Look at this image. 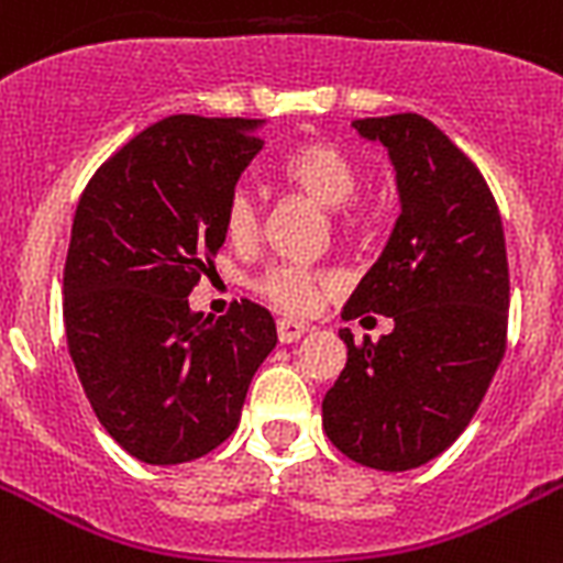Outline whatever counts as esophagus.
<instances>
[{
    "mask_svg": "<svg viewBox=\"0 0 563 563\" xmlns=\"http://www.w3.org/2000/svg\"><path fill=\"white\" fill-rule=\"evenodd\" d=\"M309 332V323L297 321V318H277V335L283 344H295Z\"/></svg>",
    "mask_w": 563,
    "mask_h": 563,
    "instance_id": "34e87169",
    "label": "esophagus"
}]
</instances>
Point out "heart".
<instances>
[{"label": "heart", "instance_id": "heart-1", "mask_svg": "<svg viewBox=\"0 0 563 563\" xmlns=\"http://www.w3.org/2000/svg\"><path fill=\"white\" fill-rule=\"evenodd\" d=\"M280 176L327 210H338L341 228L353 225V219L346 217L344 208L358 194L361 176L355 164L341 150L323 144V141L303 144L283 158ZM222 222H225V234L234 242H251L257 236L260 205L249 187L231 190ZM323 289H329V280L323 274H312L295 266H274L257 280L260 295L268 297L280 309H289V312H312L314 306L321 303Z\"/></svg>", "mask_w": 563, "mask_h": 563}]
</instances>
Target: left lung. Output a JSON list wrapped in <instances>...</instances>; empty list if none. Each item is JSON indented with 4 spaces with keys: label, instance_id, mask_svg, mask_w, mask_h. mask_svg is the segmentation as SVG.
<instances>
[{
    "label": "left lung",
    "instance_id": "obj_1",
    "mask_svg": "<svg viewBox=\"0 0 563 563\" xmlns=\"http://www.w3.org/2000/svg\"><path fill=\"white\" fill-rule=\"evenodd\" d=\"M390 155L399 219L341 318H393L355 344L323 396V431L355 463L408 472L440 456L472 422L506 353L509 263L486 178L428 118L353 121Z\"/></svg>",
    "mask_w": 563,
    "mask_h": 563
}]
</instances>
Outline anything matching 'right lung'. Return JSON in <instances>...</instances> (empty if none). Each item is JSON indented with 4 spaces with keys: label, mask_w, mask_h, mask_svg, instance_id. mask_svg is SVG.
<instances>
[{
    "label": "right lung",
    "mask_w": 563,
    "mask_h": 563,
    "mask_svg": "<svg viewBox=\"0 0 563 563\" xmlns=\"http://www.w3.org/2000/svg\"><path fill=\"white\" fill-rule=\"evenodd\" d=\"M266 121L170 115L123 144L77 202L63 321L91 410L141 463L199 460L240 424L277 344L268 309L219 321L187 295L225 242V202L263 150Z\"/></svg>",
    "instance_id": "obj_1"
}]
</instances>
